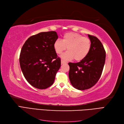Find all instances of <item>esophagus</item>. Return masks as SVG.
Masks as SVG:
<instances>
[{
	"instance_id": "esophagus-1",
	"label": "esophagus",
	"mask_w": 124,
	"mask_h": 124,
	"mask_svg": "<svg viewBox=\"0 0 124 124\" xmlns=\"http://www.w3.org/2000/svg\"><path fill=\"white\" fill-rule=\"evenodd\" d=\"M67 62H65L64 61H63V60H62L61 61V63L62 64H64V63H66Z\"/></svg>"
}]
</instances>
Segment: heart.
Returning <instances> with one entry per match:
<instances>
[{
    "instance_id": "obj_1",
    "label": "heart",
    "mask_w": 124,
    "mask_h": 124,
    "mask_svg": "<svg viewBox=\"0 0 124 124\" xmlns=\"http://www.w3.org/2000/svg\"><path fill=\"white\" fill-rule=\"evenodd\" d=\"M67 47V51L62 55V59L80 61L85 58L91 47V41L87 37H84L75 32H68L63 35L62 40L57 39L54 43V48L56 53L61 55Z\"/></svg>"
}]
</instances>
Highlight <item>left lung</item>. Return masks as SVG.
<instances>
[{
	"mask_svg": "<svg viewBox=\"0 0 124 124\" xmlns=\"http://www.w3.org/2000/svg\"><path fill=\"white\" fill-rule=\"evenodd\" d=\"M88 36L91 41V47L87 56L78 62L68 63L70 81L78 90L89 89L97 83L106 61V51L102 43L95 36Z\"/></svg>",
	"mask_w": 124,
	"mask_h": 124,
	"instance_id": "1",
	"label": "left lung"
}]
</instances>
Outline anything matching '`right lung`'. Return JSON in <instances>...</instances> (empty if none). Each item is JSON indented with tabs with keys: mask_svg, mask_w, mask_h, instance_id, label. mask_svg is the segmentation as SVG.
<instances>
[{
	"mask_svg": "<svg viewBox=\"0 0 124 124\" xmlns=\"http://www.w3.org/2000/svg\"><path fill=\"white\" fill-rule=\"evenodd\" d=\"M58 39L54 31L40 32L25 41L20 55V63L26 80L33 87L43 89L53 84L61 66L54 48Z\"/></svg>",
	"mask_w": 124,
	"mask_h": 124,
	"instance_id": "1",
	"label": "right lung"
}]
</instances>
